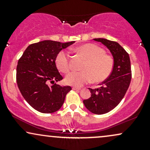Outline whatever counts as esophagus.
<instances>
[{"instance_id": "34e87169", "label": "esophagus", "mask_w": 150, "mask_h": 150, "mask_svg": "<svg viewBox=\"0 0 150 150\" xmlns=\"http://www.w3.org/2000/svg\"><path fill=\"white\" fill-rule=\"evenodd\" d=\"M73 90H80L81 88L80 87H73Z\"/></svg>"}]
</instances>
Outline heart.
<instances>
[{
	"mask_svg": "<svg viewBox=\"0 0 150 150\" xmlns=\"http://www.w3.org/2000/svg\"><path fill=\"white\" fill-rule=\"evenodd\" d=\"M75 51L79 53L86 61L82 67V71H73L65 77L68 85L80 87L93 80L95 82H102L112 73L114 60L105 50L94 44H85L77 46ZM56 67L63 73H68L71 66L68 53L61 51L56 57Z\"/></svg>",
	"mask_w": 150,
	"mask_h": 150,
	"instance_id": "heart-1",
	"label": "heart"
}]
</instances>
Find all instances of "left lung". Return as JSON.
I'll return each instance as SVG.
<instances>
[{
  "label": "left lung",
  "instance_id": "1",
  "mask_svg": "<svg viewBox=\"0 0 150 150\" xmlns=\"http://www.w3.org/2000/svg\"><path fill=\"white\" fill-rule=\"evenodd\" d=\"M109 49L114 60L110 76L101 82L99 88H89L91 97L83 101L85 107L95 114H104L113 109L124 97L131 80L132 72L128 53L118 43L106 39H94Z\"/></svg>",
  "mask_w": 150,
  "mask_h": 150
}]
</instances>
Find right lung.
I'll return each mask as SVG.
<instances>
[{
  "label": "right lung",
  "instance_id": "right-lung-1",
  "mask_svg": "<svg viewBox=\"0 0 150 150\" xmlns=\"http://www.w3.org/2000/svg\"><path fill=\"white\" fill-rule=\"evenodd\" d=\"M75 43L45 40L30 44L17 65L18 88L27 102L34 109L51 113L61 108L70 86H61L55 82L63 80L56 68V57L62 49ZM53 85L49 86V83Z\"/></svg>",
  "mask_w": 150,
  "mask_h": 150
}]
</instances>
